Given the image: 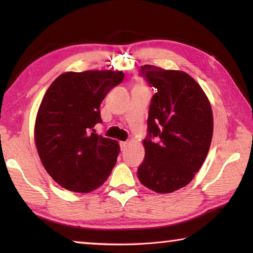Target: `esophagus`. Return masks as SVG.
<instances>
[{"label":"esophagus","instance_id":"34e87169","mask_svg":"<svg viewBox=\"0 0 253 253\" xmlns=\"http://www.w3.org/2000/svg\"><path fill=\"white\" fill-rule=\"evenodd\" d=\"M119 146H121V151H125L127 148V142H121L119 143Z\"/></svg>","mask_w":253,"mask_h":253}]
</instances>
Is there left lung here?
<instances>
[{
	"label": "left lung",
	"mask_w": 253,
	"mask_h": 253,
	"mask_svg": "<svg viewBox=\"0 0 253 253\" xmlns=\"http://www.w3.org/2000/svg\"><path fill=\"white\" fill-rule=\"evenodd\" d=\"M139 76L155 88L148 110L145 158L137 175L157 193H170L193 179L213 135L211 105L200 84L183 71L145 65Z\"/></svg>",
	"instance_id": "1"
}]
</instances>
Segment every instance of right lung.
Returning a JSON list of instances; mask_svg holds the SVG:
<instances>
[{"instance_id":"right-lung-1","label":"right lung","mask_w":253,"mask_h":253,"mask_svg":"<svg viewBox=\"0 0 253 253\" xmlns=\"http://www.w3.org/2000/svg\"><path fill=\"white\" fill-rule=\"evenodd\" d=\"M122 71L67 72L46 90L37 115L34 138L46 172L59 185L87 193L104 183L116 164V140L96 134L100 104L122 84Z\"/></svg>"}]
</instances>
